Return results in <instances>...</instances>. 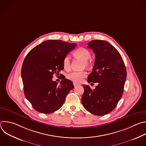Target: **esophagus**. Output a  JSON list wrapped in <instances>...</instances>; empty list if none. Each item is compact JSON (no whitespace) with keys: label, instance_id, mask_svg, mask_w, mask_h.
I'll use <instances>...</instances> for the list:
<instances>
[{"label":"esophagus","instance_id":"34e87169","mask_svg":"<svg viewBox=\"0 0 146 146\" xmlns=\"http://www.w3.org/2000/svg\"><path fill=\"white\" fill-rule=\"evenodd\" d=\"M79 85H80V84H79V83H77V82H73V86H74V87L77 86H79Z\"/></svg>","mask_w":146,"mask_h":146}]
</instances>
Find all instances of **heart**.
<instances>
[{
    "mask_svg": "<svg viewBox=\"0 0 146 146\" xmlns=\"http://www.w3.org/2000/svg\"><path fill=\"white\" fill-rule=\"evenodd\" d=\"M73 55L76 57L80 58L84 60L83 66L86 67H88L90 65V62L89 59L91 58L90 52L86 48L80 47L77 49L73 53ZM63 66L65 69L69 70L70 68V59L69 56H66L63 59ZM87 76V73L84 71L77 72L73 71L67 74V78L76 82H79L82 81Z\"/></svg>",
    "mask_w": 146,
    "mask_h": 146,
    "instance_id": "1",
    "label": "heart"
}]
</instances>
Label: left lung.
<instances>
[{"label":"left lung","mask_w":146,"mask_h":146,"mask_svg":"<svg viewBox=\"0 0 146 146\" xmlns=\"http://www.w3.org/2000/svg\"><path fill=\"white\" fill-rule=\"evenodd\" d=\"M93 50L95 64L88 77V82H98L95 89L82 85L84 92L81 98L84 108L96 115L112 111L121 98L127 78V70L117 50L108 41L94 40L88 43Z\"/></svg>","instance_id":"8db88e82"}]
</instances>
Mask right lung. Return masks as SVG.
Masks as SVG:
<instances>
[{"mask_svg":"<svg viewBox=\"0 0 146 146\" xmlns=\"http://www.w3.org/2000/svg\"><path fill=\"white\" fill-rule=\"evenodd\" d=\"M76 43L49 40L36 46L26 56L21 69L24 94L38 112L52 113L64 105L73 82L65 77L60 84L52 80L64 70L63 59Z\"/></svg>","mask_w":146,"mask_h":146,"instance_id":"add662e5","label":"right lung"}]
</instances>
